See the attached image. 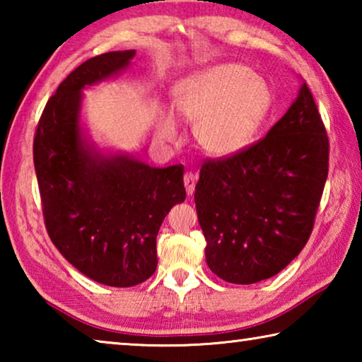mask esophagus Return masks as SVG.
<instances>
[{
  "instance_id": "obj_1",
  "label": "esophagus",
  "mask_w": 362,
  "mask_h": 362,
  "mask_svg": "<svg viewBox=\"0 0 362 362\" xmlns=\"http://www.w3.org/2000/svg\"><path fill=\"white\" fill-rule=\"evenodd\" d=\"M183 183H185L187 194L192 196L194 193V187H196V177H194V174L187 173L185 177H183Z\"/></svg>"
}]
</instances>
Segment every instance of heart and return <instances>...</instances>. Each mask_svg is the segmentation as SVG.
Wrapping results in <instances>:
<instances>
[{"mask_svg":"<svg viewBox=\"0 0 362 362\" xmlns=\"http://www.w3.org/2000/svg\"><path fill=\"white\" fill-rule=\"evenodd\" d=\"M273 105L265 79L240 64H217L183 79L173 90V110L193 124L198 148L214 158H228L252 142ZM161 142L179 139V124L161 112L155 124Z\"/></svg>","mask_w":362,"mask_h":362,"instance_id":"obj_1","label":"heart"}]
</instances>
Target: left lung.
<instances>
[{
  "label": "left lung",
  "instance_id": "8db88e82",
  "mask_svg": "<svg viewBox=\"0 0 362 362\" xmlns=\"http://www.w3.org/2000/svg\"><path fill=\"white\" fill-rule=\"evenodd\" d=\"M329 168V139L306 83L265 139L207 161L194 189L212 273L254 284L284 269L313 230Z\"/></svg>",
  "mask_w": 362,
  "mask_h": 362
}]
</instances>
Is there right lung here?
Listing matches in <instances>:
<instances>
[{"mask_svg":"<svg viewBox=\"0 0 362 362\" xmlns=\"http://www.w3.org/2000/svg\"><path fill=\"white\" fill-rule=\"evenodd\" d=\"M134 56L107 52L73 70L47 100L33 142L49 238L78 272L112 287L155 273L159 226L187 196L182 164L151 168L100 148L86 127L83 90L119 76Z\"/></svg>","mask_w":362,"mask_h":362,"instance_id":"obj_1","label":"right lung"}]
</instances>
